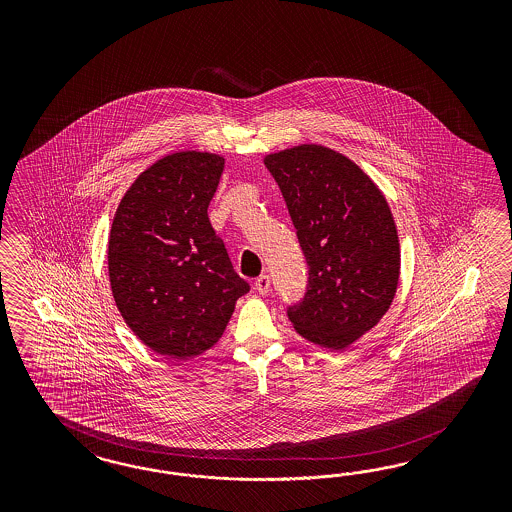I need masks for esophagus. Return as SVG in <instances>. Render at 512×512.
<instances>
[{"label":"esophagus","instance_id":"esophagus-1","mask_svg":"<svg viewBox=\"0 0 512 512\" xmlns=\"http://www.w3.org/2000/svg\"><path fill=\"white\" fill-rule=\"evenodd\" d=\"M255 289H257L259 295H266L270 291V276L263 274V276L255 279Z\"/></svg>","mask_w":512,"mask_h":512}]
</instances>
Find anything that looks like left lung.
<instances>
[{
	"mask_svg": "<svg viewBox=\"0 0 512 512\" xmlns=\"http://www.w3.org/2000/svg\"><path fill=\"white\" fill-rule=\"evenodd\" d=\"M310 266L308 293L287 315L296 332L341 351L387 313L400 240L383 191L349 157L321 144L264 155Z\"/></svg>",
	"mask_w": 512,
	"mask_h": 512,
	"instance_id": "left-lung-1",
	"label": "left lung"
}]
</instances>
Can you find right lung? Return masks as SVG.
Segmentation results:
<instances>
[{"label": "right lung", "instance_id": "obj_1", "mask_svg": "<svg viewBox=\"0 0 512 512\" xmlns=\"http://www.w3.org/2000/svg\"><path fill=\"white\" fill-rule=\"evenodd\" d=\"M223 155H165L125 191L109 236L110 289L133 334L171 358L210 349L249 291L212 229Z\"/></svg>", "mask_w": 512, "mask_h": 512}]
</instances>
